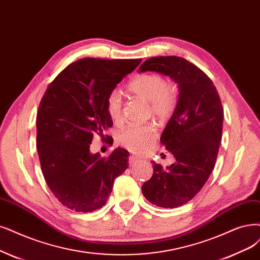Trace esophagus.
Listing matches in <instances>:
<instances>
[{
    "label": "esophagus",
    "mask_w": 260,
    "mask_h": 260,
    "mask_svg": "<svg viewBox=\"0 0 260 260\" xmlns=\"http://www.w3.org/2000/svg\"><path fill=\"white\" fill-rule=\"evenodd\" d=\"M140 158L136 155H131L129 156V166H133L134 164H136V162L139 160Z\"/></svg>",
    "instance_id": "esophagus-1"
}]
</instances>
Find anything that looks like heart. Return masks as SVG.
Segmentation results:
<instances>
[{"label": "heart", "mask_w": 260, "mask_h": 260, "mask_svg": "<svg viewBox=\"0 0 260 260\" xmlns=\"http://www.w3.org/2000/svg\"><path fill=\"white\" fill-rule=\"evenodd\" d=\"M128 91L136 98L150 104L151 112L157 118H168L176 105V93L164 77L157 74H142L135 77L127 85ZM122 100L118 91H112L106 100V108L112 121L121 120ZM156 136L152 125L129 126L123 129L119 135V143L133 152L147 151Z\"/></svg>", "instance_id": "obj_1"}]
</instances>
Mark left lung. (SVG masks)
<instances>
[{
	"mask_svg": "<svg viewBox=\"0 0 260 260\" xmlns=\"http://www.w3.org/2000/svg\"><path fill=\"white\" fill-rule=\"evenodd\" d=\"M155 72L178 84L174 113L160 136L176 161L166 168L153 161L143 196L160 208H178L204 187L215 166L222 140L224 110L213 82L194 64L175 55L151 57L138 73Z\"/></svg>",
	"mask_w": 260,
	"mask_h": 260,
	"instance_id": "1",
	"label": "left lung"
}]
</instances>
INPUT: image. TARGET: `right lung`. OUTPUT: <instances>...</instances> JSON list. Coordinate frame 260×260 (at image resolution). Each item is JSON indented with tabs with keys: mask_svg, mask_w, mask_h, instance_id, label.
I'll return each instance as SVG.
<instances>
[{
	"mask_svg": "<svg viewBox=\"0 0 260 260\" xmlns=\"http://www.w3.org/2000/svg\"><path fill=\"white\" fill-rule=\"evenodd\" d=\"M140 62L84 57L57 75L42 99L36 147L43 175L55 198L76 212L104 207L114 179L128 168V151L117 148L104 158L90 145L112 125L107 96Z\"/></svg>",
	"mask_w": 260,
	"mask_h": 260,
	"instance_id": "1",
	"label": "right lung"
}]
</instances>
